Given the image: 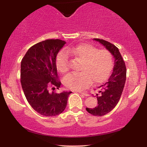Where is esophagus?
Segmentation results:
<instances>
[{"label":"esophagus","instance_id":"esophagus-1","mask_svg":"<svg viewBox=\"0 0 147 147\" xmlns=\"http://www.w3.org/2000/svg\"><path fill=\"white\" fill-rule=\"evenodd\" d=\"M79 94H81V95H83L84 96H89V94H86V93H84V92H79Z\"/></svg>","mask_w":147,"mask_h":147}]
</instances>
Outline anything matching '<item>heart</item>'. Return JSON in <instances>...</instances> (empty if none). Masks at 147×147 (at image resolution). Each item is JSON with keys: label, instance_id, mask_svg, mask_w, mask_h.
<instances>
[{"label": "heart", "instance_id": "heart-1", "mask_svg": "<svg viewBox=\"0 0 147 147\" xmlns=\"http://www.w3.org/2000/svg\"><path fill=\"white\" fill-rule=\"evenodd\" d=\"M67 53L82 61L78 74H70L63 78V84L70 90L82 91L94 84H101L109 77L114 67V57L107 50H98L94 46L82 43L73 48H67ZM62 51L56 59L58 71L65 74L68 71V55Z\"/></svg>", "mask_w": 147, "mask_h": 147}]
</instances>
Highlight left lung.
I'll list each match as a JSON object with an SVG mask.
<instances>
[{
  "label": "left lung",
  "instance_id": "obj_1",
  "mask_svg": "<svg viewBox=\"0 0 147 147\" xmlns=\"http://www.w3.org/2000/svg\"><path fill=\"white\" fill-rule=\"evenodd\" d=\"M104 46L110 52L114 59L113 71L107 82L100 86V91L97 96L98 105L94 108H86V110L92 115L104 116L110 112L119 102L126 82V69L119 50L115 45L105 40L93 39Z\"/></svg>",
  "mask_w": 147,
  "mask_h": 147
}]
</instances>
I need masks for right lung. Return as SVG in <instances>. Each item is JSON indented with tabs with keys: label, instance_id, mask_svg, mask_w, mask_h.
Instances as JSON below:
<instances>
[{
	"label": "right lung",
	"instance_id": "1",
	"mask_svg": "<svg viewBox=\"0 0 147 147\" xmlns=\"http://www.w3.org/2000/svg\"><path fill=\"white\" fill-rule=\"evenodd\" d=\"M65 41L47 39L29 48L21 63V83L28 102L43 116H55L65 109L71 92H49V87L57 89L58 81L55 59Z\"/></svg>",
	"mask_w": 147,
	"mask_h": 147
}]
</instances>
